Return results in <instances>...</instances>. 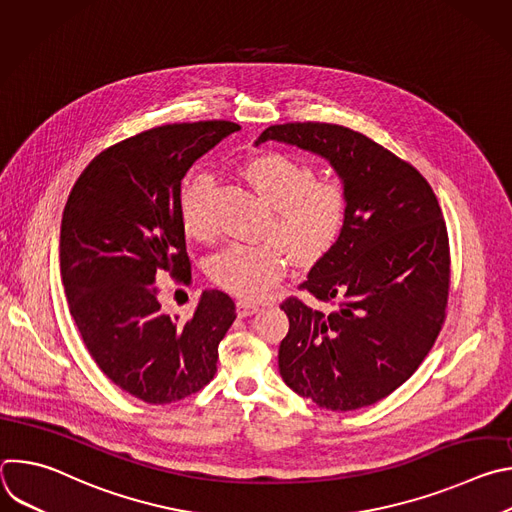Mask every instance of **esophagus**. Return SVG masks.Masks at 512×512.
Here are the masks:
<instances>
[{
  "mask_svg": "<svg viewBox=\"0 0 512 512\" xmlns=\"http://www.w3.org/2000/svg\"><path fill=\"white\" fill-rule=\"evenodd\" d=\"M259 310H261V308H259V304H253V302H247V300L237 302V314H239L241 318L253 316V314H257Z\"/></svg>",
  "mask_w": 512,
  "mask_h": 512,
  "instance_id": "obj_1",
  "label": "esophagus"
}]
</instances>
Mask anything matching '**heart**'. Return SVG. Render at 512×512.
<instances>
[{"label":"heart","instance_id":"obj_1","mask_svg":"<svg viewBox=\"0 0 512 512\" xmlns=\"http://www.w3.org/2000/svg\"><path fill=\"white\" fill-rule=\"evenodd\" d=\"M243 178L273 208L269 239L257 245H229L208 263L210 279L235 296L255 300L279 281L289 251L300 263L320 259L340 237L346 221V194L338 182L316 180V170L283 152H263L243 164ZM214 180L196 172L180 196V216L188 235H208L206 202Z\"/></svg>","mask_w":512,"mask_h":512}]
</instances>
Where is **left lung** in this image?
Returning <instances> with one entry per match:
<instances>
[{
	"instance_id": "8db88e82",
	"label": "left lung",
	"mask_w": 512,
	"mask_h": 512,
	"mask_svg": "<svg viewBox=\"0 0 512 512\" xmlns=\"http://www.w3.org/2000/svg\"><path fill=\"white\" fill-rule=\"evenodd\" d=\"M265 141L324 158L346 194L342 233L302 283L334 310L281 304L289 332L279 375L330 411L373 405L417 371L442 330L450 287L442 208L411 164L348 127L271 125L255 145Z\"/></svg>"
}]
</instances>
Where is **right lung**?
I'll list each match as a JSON object with an SVG mask.
<instances>
[{"instance_id":"add662e5","label":"right lung","mask_w":512,"mask_h":512,"mask_svg":"<svg viewBox=\"0 0 512 512\" xmlns=\"http://www.w3.org/2000/svg\"><path fill=\"white\" fill-rule=\"evenodd\" d=\"M241 127L231 121L162 125L99 154L79 176L60 225V277L99 369L154 405L200 391L216 373L235 302L206 289L190 320L162 312L158 277L188 275L180 216L190 166Z\"/></svg>"}]
</instances>
